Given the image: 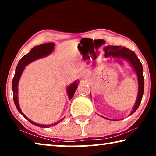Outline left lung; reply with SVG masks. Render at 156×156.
Instances as JSON below:
<instances>
[{"label":"left lung","mask_w":156,"mask_h":156,"mask_svg":"<svg viewBox=\"0 0 156 156\" xmlns=\"http://www.w3.org/2000/svg\"><path fill=\"white\" fill-rule=\"evenodd\" d=\"M105 58H123L130 62V65L134 69L138 79V95L135 104L133 107L131 113L130 115L134 113L140 105L141 101L144 94V80L143 76V69L140 60L137 56L133 51L130 50L126 47L121 46H108L104 47ZM107 119H110L105 118Z\"/></svg>","instance_id":"left-lung-1"}]
</instances>
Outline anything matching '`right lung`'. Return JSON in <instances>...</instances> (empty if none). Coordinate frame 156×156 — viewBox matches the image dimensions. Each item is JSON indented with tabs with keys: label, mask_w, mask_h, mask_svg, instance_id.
<instances>
[{
	"label": "right lung",
	"mask_w": 156,
	"mask_h": 156,
	"mask_svg": "<svg viewBox=\"0 0 156 156\" xmlns=\"http://www.w3.org/2000/svg\"><path fill=\"white\" fill-rule=\"evenodd\" d=\"M54 46H55V44L54 43H46V44H41V45L33 47L28 53H27L26 55H25L24 56L22 57V58L19 60L18 65L16 66L15 74H14L13 80H12V91H13V98H14V103H15V105L17 108V110H18L19 112H20L27 120H28L32 124L35 125L37 126L41 127V128H48L51 126H53L56 125L57 123H60L61 121H62V119H61L60 121H58V122L56 123H54L53 124L52 123V124H49V125H43V124H39V123H34V122H33V121L29 119L28 117H26V115L21 112V110L20 107H19V104L18 102V83H19V79L21 78V74L24 70L25 66L28 65V64L31 63L32 62L37 60L39 58L48 55L49 54H51L54 50ZM77 87H78V82H76H76L71 84V85H69V87L66 88L67 89V90H66L67 91V94L70 100L73 98V96L74 95V94H75V91L76 90V89H77Z\"/></svg>",
	"instance_id": "add662e5"
}]
</instances>
